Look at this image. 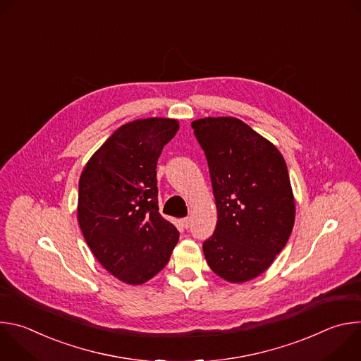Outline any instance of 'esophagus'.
Instances as JSON below:
<instances>
[{
	"label": "esophagus",
	"mask_w": 361,
	"mask_h": 361,
	"mask_svg": "<svg viewBox=\"0 0 361 361\" xmlns=\"http://www.w3.org/2000/svg\"><path fill=\"white\" fill-rule=\"evenodd\" d=\"M181 224H183V227H184V228H188V227L191 226V219H190V217L183 219V220H181Z\"/></svg>",
	"instance_id": "obj_1"
}]
</instances>
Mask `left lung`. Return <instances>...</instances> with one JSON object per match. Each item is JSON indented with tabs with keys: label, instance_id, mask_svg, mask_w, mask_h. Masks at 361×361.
<instances>
[{
	"label": "left lung",
	"instance_id": "obj_1",
	"mask_svg": "<svg viewBox=\"0 0 361 361\" xmlns=\"http://www.w3.org/2000/svg\"><path fill=\"white\" fill-rule=\"evenodd\" d=\"M207 157L219 220L202 251L228 283L264 273L284 248L295 219L286 161L277 147L234 117L191 123Z\"/></svg>",
	"mask_w": 361,
	"mask_h": 361
}]
</instances>
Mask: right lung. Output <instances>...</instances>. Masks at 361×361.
<instances>
[{
	"instance_id": "right-lung-1",
	"label": "right lung",
	"mask_w": 361,
	"mask_h": 361,
	"mask_svg": "<svg viewBox=\"0 0 361 361\" xmlns=\"http://www.w3.org/2000/svg\"><path fill=\"white\" fill-rule=\"evenodd\" d=\"M180 124L151 117L121 126L87 161L77 219L98 263L120 281L140 286L160 273L178 241L159 213L157 160Z\"/></svg>"
}]
</instances>
